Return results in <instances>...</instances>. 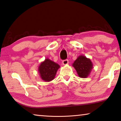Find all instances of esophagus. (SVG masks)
Here are the masks:
<instances>
[{
	"instance_id": "obj_1",
	"label": "esophagus",
	"mask_w": 121,
	"mask_h": 121,
	"mask_svg": "<svg viewBox=\"0 0 121 121\" xmlns=\"http://www.w3.org/2000/svg\"><path fill=\"white\" fill-rule=\"evenodd\" d=\"M68 60H65L62 61V64L63 65H67L68 64Z\"/></svg>"
}]
</instances>
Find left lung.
<instances>
[{"instance_id":"1","label":"left lung","mask_w":121,"mask_h":121,"mask_svg":"<svg viewBox=\"0 0 121 121\" xmlns=\"http://www.w3.org/2000/svg\"><path fill=\"white\" fill-rule=\"evenodd\" d=\"M72 65L79 77L87 78L92 70L93 65L89 58L81 55L73 62Z\"/></svg>"}]
</instances>
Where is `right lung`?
I'll use <instances>...</instances> for the list:
<instances>
[{"instance_id": "add662e5", "label": "right lung", "mask_w": 121, "mask_h": 121, "mask_svg": "<svg viewBox=\"0 0 121 121\" xmlns=\"http://www.w3.org/2000/svg\"><path fill=\"white\" fill-rule=\"evenodd\" d=\"M60 67L58 63L46 58L39 65L38 71L41 79L48 82L54 79L57 71Z\"/></svg>"}]
</instances>
